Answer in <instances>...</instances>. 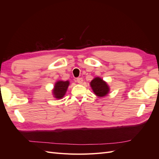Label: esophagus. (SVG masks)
Segmentation results:
<instances>
[{
    "label": "esophagus",
    "mask_w": 159,
    "mask_h": 159,
    "mask_svg": "<svg viewBox=\"0 0 159 159\" xmlns=\"http://www.w3.org/2000/svg\"><path fill=\"white\" fill-rule=\"evenodd\" d=\"M83 81H84V80H83V78H78L76 79V81H77V82H78V84H82Z\"/></svg>",
    "instance_id": "esophagus-1"
}]
</instances>
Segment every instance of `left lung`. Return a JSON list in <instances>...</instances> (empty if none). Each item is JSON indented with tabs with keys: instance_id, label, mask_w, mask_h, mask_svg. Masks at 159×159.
Returning <instances> with one entry per match:
<instances>
[{
	"instance_id": "1",
	"label": "left lung",
	"mask_w": 159,
	"mask_h": 159,
	"mask_svg": "<svg viewBox=\"0 0 159 159\" xmlns=\"http://www.w3.org/2000/svg\"><path fill=\"white\" fill-rule=\"evenodd\" d=\"M91 87L96 95L104 97L109 92V86L105 81L99 78H95L90 83Z\"/></svg>"
}]
</instances>
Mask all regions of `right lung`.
Returning a JSON list of instances; mask_svg holds the SVG:
<instances>
[{"label":"right lung","instance_id":"1","mask_svg":"<svg viewBox=\"0 0 159 159\" xmlns=\"http://www.w3.org/2000/svg\"><path fill=\"white\" fill-rule=\"evenodd\" d=\"M70 83L68 81H59L56 83L54 89L53 90V94L54 95V97L57 99H61L66 94V90L68 89V87Z\"/></svg>","mask_w":159,"mask_h":159}]
</instances>
